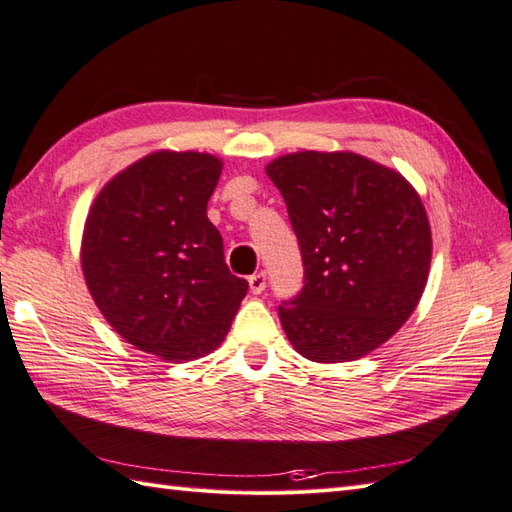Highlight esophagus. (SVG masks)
<instances>
[{
    "mask_svg": "<svg viewBox=\"0 0 512 512\" xmlns=\"http://www.w3.org/2000/svg\"><path fill=\"white\" fill-rule=\"evenodd\" d=\"M249 289H252L254 295H260L267 289V276L263 271L254 273V276H249Z\"/></svg>",
    "mask_w": 512,
    "mask_h": 512,
    "instance_id": "34e87169",
    "label": "esophagus"
}]
</instances>
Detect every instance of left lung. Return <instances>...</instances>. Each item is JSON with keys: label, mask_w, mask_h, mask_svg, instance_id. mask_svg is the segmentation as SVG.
<instances>
[{"label": "left lung", "mask_w": 512, "mask_h": 512, "mask_svg": "<svg viewBox=\"0 0 512 512\" xmlns=\"http://www.w3.org/2000/svg\"><path fill=\"white\" fill-rule=\"evenodd\" d=\"M304 260V289L278 308L313 363L358 360L413 315L432 260L419 193L400 171L354 152H295L265 167Z\"/></svg>", "instance_id": "8db88e82"}]
</instances>
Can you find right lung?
Returning a JSON list of instances; mask_svg holds the SVG:
<instances>
[{"label": "right lung", "mask_w": 512, "mask_h": 512, "mask_svg": "<svg viewBox=\"0 0 512 512\" xmlns=\"http://www.w3.org/2000/svg\"><path fill=\"white\" fill-rule=\"evenodd\" d=\"M221 169L213 154L158 149L110 178L86 215L80 263L95 306L123 341L169 363L217 350L247 293L206 215Z\"/></svg>", "instance_id": "add662e5"}]
</instances>
